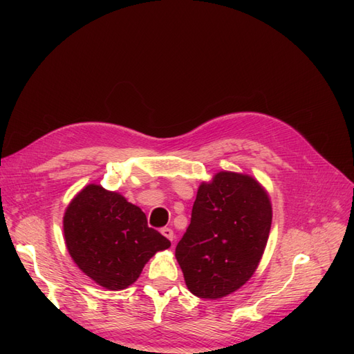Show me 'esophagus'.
<instances>
[{"label":"esophagus","instance_id":"1","mask_svg":"<svg viewBox=\"0 0 354 354\" xmlns=\"http://www.w3.org/2000/svg\"><path fill=\"white\" fill-rule=\"evenodd\" d=\"M160 233H162L164 236H165L167 239H169L171 242L174 241V232H173V229H169V227H162V229H160Z\"/></svg>","mask_w":354,"mask_h":354}]
</instances>
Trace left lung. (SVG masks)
<instances>
[{
	"instance_id": "left-lung-1",
	"label": "left lung",
	"mask_w": 354,
	"mask_h": 354,
	"mask_svg": "<svg viewBox=\"0 0 354 354\" xmlns=\"http://www.w3.org/2000/svg\"><path fill=\"white\" fill-rule=\"evenodd\" d=\"M270 226V199L252 177L221 171L202 183L176 246L189 291L216 299L239 289L261 260Z\"/></svg>"
}]
</instances>
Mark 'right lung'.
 <instances>
[{
  "instance_id": "obj_1",
  "label": "right lung",
  "mask_w": 354,
  "mask_h": 354,
  "mask_svg": "<svg viewBox=\"0 0 354 354\" xmlns=\"http://www.w3.org/2000/svg\"><path fill=\"white\" fill-rule=\"evenodd\" d=\"M63 230L73 261L112 291L136 282L149 259L171 245L147 226L140 208L95 185L82 189L69 203Z\"/></svg>"
}]
</instances>
